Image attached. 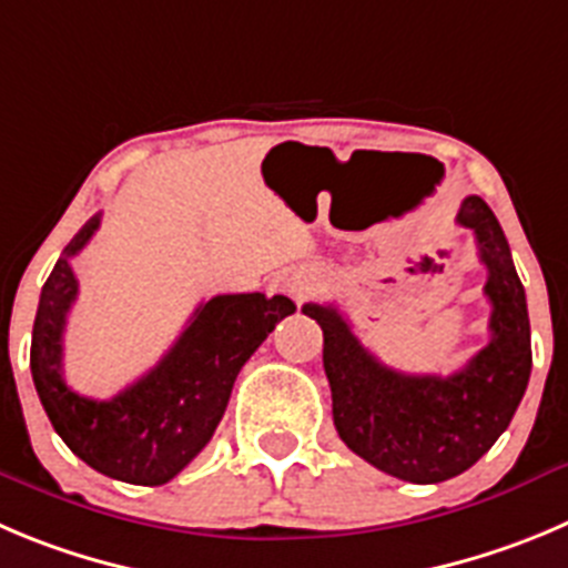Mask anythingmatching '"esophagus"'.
<instances>
[{"instance_id": "esophagus-1", "label": "esophagus", "mask_w": 568, "mask_h": 568, "mask_svg": "<svg viewBox=\"0 0 568 568\" xmlns=\"http://www.w3.org/2000/svg\"><path fill=\"white\" fill-rule=\"evenodd\" d=\"M311 285H314L311 274L291 272L288 277H283V283H280V291H283V294H288L291 300L302 302V300H305V296L311 294Z\"/></svg>"}]
</instances>
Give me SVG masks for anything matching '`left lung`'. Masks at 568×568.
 Returning <instances> with one entry per match:
<instances>
[{"mask_svg":"<svg viewBox=\"0 0 568 568\" xmlns=\"http://www.w3.org/2000/svg\"><path fill=\"white\" fill-rule=\"evenodd\" d=\"M457 224L476 235L493 314L487 347L454 375L397 373L358 342L338 308L302 305L325 336L338 437L378 470L415 485H437L479 463L510 426L532 369L527 296L499 221L479 195H468Z\"/></svg>","mask_w":568,"mask_h":568,"instance_id":"1","label":"left lung"}]
</instances>
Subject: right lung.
<instances>
[{
    "label": "right lung",
    "instance_id": "add662e5",
    "mask_svg": "<svg viewBox=\"0 0 568 568\" xmlns=\"http://www.w3.org/2000/svg\"><path fill=\"white\" fill-rule=\"evenodd\" d=\"M98 226L100 212L69 241L41 288L30 344L33 384L58 437L89 468L131 485H164L210 443L241 367L296 305L280 294L212 296L136 384L111 400L83 397L63 381V327L78 296L72 257Z\"/></svg>",
    "mask_w": 568,
    "mask_h": 568
}]
</instances>
